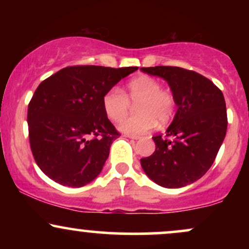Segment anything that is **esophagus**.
Masks as SVG:
<instances>
[{"label":"esophagus","mask_w":249,"mask_h":249,"mask_svg":"<svg viewBox=\"0 0 249 249\" xmlns=\"http://www.w3.org/2000/svg\"><path fill=\"white\" fill-rule=\"evenodd\" d=\"M126 138H130V139H134V141H137V139H141V137L138 136H131V134H127V136H125Z\"/></svg>","instance_id":"1"}]
</instances>
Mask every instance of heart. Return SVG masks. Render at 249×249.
Listing matches in <instances>:
<instances>
[{
	"mask_svg": "<svg viewBox=\"0 0 249 249\" xmlns=\"http://www.w3.org/2000/svg\"><path fill=\"white\" fill-rule=\"evenodd\" d=\"M138 113L121 123L119 130L131 136L147 133L158 124L166 125L176 113V98L172 92L161 89V83L151 76H139L126 85L123 92L119 88H111L103 97L105 115L112 122H121L127 116L131 103Z\"/></svg>",
	"mask_w": 249,
	"mask_h": 249,
	"instance_id": "b5f03b06",
	"label": "heart"
}]
</instances>
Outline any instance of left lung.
Returning <instances> with one entry per match:
<instances>
[{
    "label": "left lung",
    "instance_id": "left-lung-1",
    "mask_svg": "<svg viewBox=\"0 0 249 249\" xmlns=\"http://www.w3.org/2000/svg\"><path fill=\"white\" fill-rule=\"evenodd\" d=\"M142 71L164 78L178 107L166 137L152 138L156 151L141 159L142 167L162 187H184L210 170L224 142L227 131L224 95L212 81L184 68L160 65Z\"/></svg>",
    "mask_w": 249,
    "mask_h": 249
}]
</instances>
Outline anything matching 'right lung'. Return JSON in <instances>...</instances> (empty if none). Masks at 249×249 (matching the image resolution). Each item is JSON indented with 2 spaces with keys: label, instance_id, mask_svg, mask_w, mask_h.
<instances>
[{
  "label": "right lung",
  "instance_id": "add662e5",
  "mask_svg": "<svg viewBox=\"0 0 249 249\" xmlns=\"http://www.w3.org/2000/svg\"><path fill=\"white\" fill-rule=\"evenodd\" d=\"M136 70L73 65L38 85L28 105V126L31 152L45 176L82 187L101 173L121 136L105 115L103 97Z\"/></svg>",
  "mask_w": 249,
  "mask_h": 249
}]
</instances>
